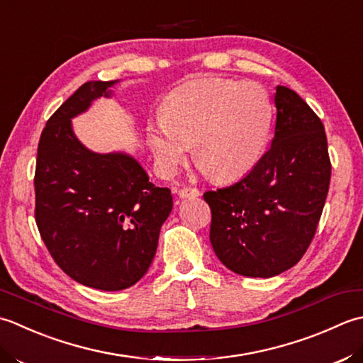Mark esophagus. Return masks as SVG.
Here are the masks:
<instances>
[{
	"mask_svg": "<svg viewBox=\"0 0 363 363\" xmlns=\"http://www.w3.org/2000/svg\"><path fill=\"white\" fill-rule=\"evenodd\" d=\"M199 196H201V192H199V189H196V188H182L179 191L180 199H196Z\"/></svg>",
	"mask_w": 363,
	"mask_h": 363,
	"instance_id": "1",
	"label": "esophagus"
}]
</instances>
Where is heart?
Wrapping results in <instances>:
<instances>
[{
  "label": "heart",
  "instance_id": "obj_1",
  "mask_svg": "<svg viewBox=\"0 0 363 363\" xmlns=\"http://www.w3.org/2000/svg\"><path fill=\"white\" fill-rule=\"evenodd\" d=\"M272 106L262 86L202 77L169 95L147 123V145L160 171L175 174L194 144L196 160L219 182L246 175L268 144Z\"/></svg>",
  "mask_w": 363,
  "mask_h": 363
}]
</instances>
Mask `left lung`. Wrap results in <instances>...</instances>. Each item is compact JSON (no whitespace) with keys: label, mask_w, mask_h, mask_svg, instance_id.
<instances>
[{"label":"left lung","mask_w":363,"mask_h":363,"mask_svg":"<svg viewBox=\"0 0 363 363\" xmlns=\"http://www.w3.org/2000/svg\"><path fill=\"white\" fill-rule=\"evenodd\" d=\"M271 149L233 184L206 191L210 241L228 269L274 277L306 254L315 236L330 182L323 122L298 94L277 86Z\"/></svg>","instance_id":"left-lung-1"}]
</instances>
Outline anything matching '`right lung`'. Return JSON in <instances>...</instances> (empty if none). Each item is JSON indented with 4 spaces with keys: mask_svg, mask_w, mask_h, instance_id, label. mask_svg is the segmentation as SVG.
<instances>
[{
    "mask_svg": "<svg viewBox=\"0 0 363 363\" xmlns=\"http://www.w3.org/2000/svg\"><path fill=\"white\" fill-rule=\"evenodd\" d=\"M119 83L89 81L59 106L42 131L34 177L35 223L51 257L103 291L143 279L174 205L171 189L155 186L135 157L92 152L73 131L72 119Z\"/></svg>",
    "mask_w": 363,
    "mask_h": 363,
    "instance_id": "obj_1",
    "label": "right lung"
}]
</instances>
